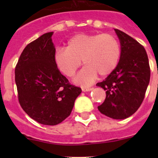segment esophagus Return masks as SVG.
<instances>
[{"mask_svg": "<svg viewBox=\"0 0 158 158\" xmlns=\"http://www.w3.org/2000/svg\"><path fill=\"white\" fill-rule=\"evenodd\" d=\"M82 90L83 92H89V91L92 90V88H91V87H82Z\"/></svg>", "mask_w": 158, "mask_h": 158, "instance_id": "34e87169", "label": "esophagus"}]
</instances>
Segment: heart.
<instances>
[{"label": "heart", "instance_id": "obj_1", "mask_svg": "<svg viewBox=\"0 0 158 158\" xmlns=\"http://www.w3.org/2000/svg\"><path fill=\"white\" fill-rule=\"evenodd\" d=\"M121 56L120 43L111 34H77L71 37L65 48H58L54 62L60 71L73 77L81 65H85L74 81L82 85L94 82L98 74L106 76L117 67Z\"/></svg>", "mask_w": 158, "mask_h": 158}]
</instances>
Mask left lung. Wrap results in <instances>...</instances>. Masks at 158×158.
Returning <instances> with one entry per match:
<instances>
[{
  "label": "left lung",
  "instance_id": "8db88e82",
  "mask_svg": "<svg viewBox=\"0 0 158 158\" xmlns=\"http://www.w3.org/2000/svg\"><path fill=\"white\" fill-rule=\"evenodd\" d=\"M120 40L121 56L115 69L97 86L106 92L98 106L102 114L114 119H125L141 106L150 82L151 69L145 49L137 40L114 29Z\"/></svg>",
  "mask_w": 158,
  "mask_h": 158
}]
</instances>
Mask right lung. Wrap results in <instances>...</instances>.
<instances>
[{
    "instance_id": "1",
    "label": "right lung",
    "mask_w": 158,
    "mask_h": 158,
    "mask_svg": "<svg viewBox=\"0 0 158 158\" xmlns=\"http://www.w3.org/2000/svg\"><path fill=\"white\" fill-rule=\"evenodd\" d=\"M52 33H44L28 44L15 67L20 106L31 118L46 125H58L69 116L82 92L56 66Z\"/></svg>"
}]
</instances>
